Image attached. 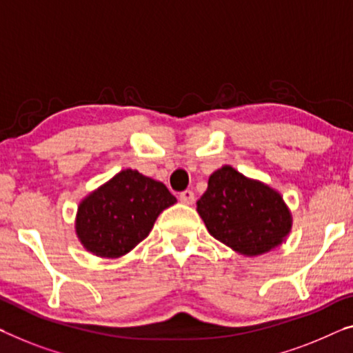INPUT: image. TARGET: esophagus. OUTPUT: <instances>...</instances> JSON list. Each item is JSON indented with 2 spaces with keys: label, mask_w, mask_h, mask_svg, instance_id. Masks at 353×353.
<instances>
[{
  "label": "esophagus",
  "mask_w": 353,
  "mask_h": 353,
  "mask_svg": "<svg viewBox=\"0 0 353 353\" xmlns=\"http://www.w3.org/2000/svg\"><path fill=\"white\" fill-rule=\"evenodd\" d=\"M179 199H181V203H183V204H193L194 193L192 190H185L179 194Z\"/></svg>",
  "instance_id": "obj_1"
}]
</instances>
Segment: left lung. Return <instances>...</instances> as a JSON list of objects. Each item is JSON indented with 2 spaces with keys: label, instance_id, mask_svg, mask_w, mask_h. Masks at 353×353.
Returning <instances> with one entry per match:
<instances>
[{
  "label": "left lung",
  "instance_id": "1",
  "mask_svg": "<svg viewBox=\"0 0 353 353\" xmlns=\"http://www.w3.org/2000/svg\"><path fill=\"white\" fill-rule=\"evenodd\" d=\"M196 210L210 236L244 256L274 250L293 225L290 209L276 188L230 165L209 176Z\"/></svg>",
  "mask_w": 353,
  "mask_h": 353
}]
</instances>
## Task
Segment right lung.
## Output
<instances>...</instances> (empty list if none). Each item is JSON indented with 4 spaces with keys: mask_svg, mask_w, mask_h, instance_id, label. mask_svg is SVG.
<instances>
[{
    "mask_svg": "<svg viewBox=\"0 0 353 353\" xmlns=\"http://www.w3.org/2000/svg\"><path fill=\"white\" fill-rule=\"evenodd\" d=\"M174 203L165 183L122 170L79 203L76 236L99 259H119L144 241L157 217Z\"/></svg>",
    "mask_w": 353,
    "mask_h": 353,
    "instance_id": "obj_1",
    "label": "right lung"
}]
</instances>
